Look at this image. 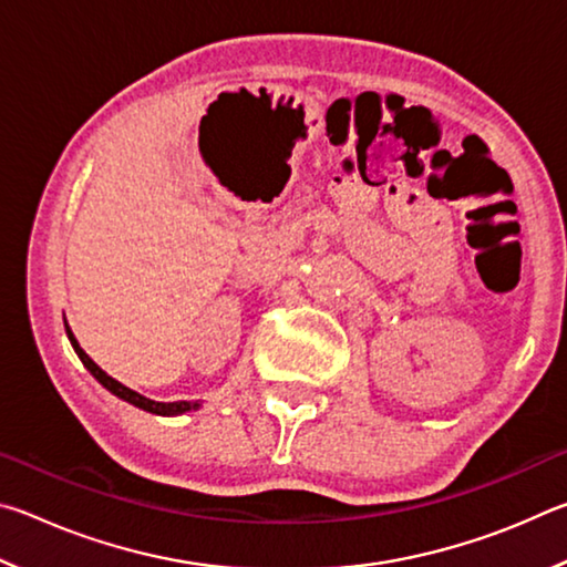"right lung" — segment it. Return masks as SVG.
<instances>
[{
    "instance_id": "add662e5",
    "label": "right lung",
    "mask_w": 567,
    "mask_h": 567,
    "mask_svg": "<svg viewBox=\"0 0 567 567\" xmlns=\"http://www.w3.org/2000/svg\"><path fill=\"white\" fill-rule=\"evenodd\" d=\"M64 330H66V338H70V342H72V348H74V352H76V358L82 360V364L84 368H87L90 372H92V378L100 382L102 388H107L112 395H117L120 400H124V402H130V405H134V408H140V410H145V412H152V415H162V417H175V415H185V412H192V410H199L203 408V402L199 400H177V402H157V400H150V398H145V395H140V392H134V390H130L127 385H122L120 380H114V378H110L107 372H104L97 362H94L87 352H84L82 348H80V342H76V338L72 334V330H70V324L64 322Z\"/></svg>"
}]
</instances>
